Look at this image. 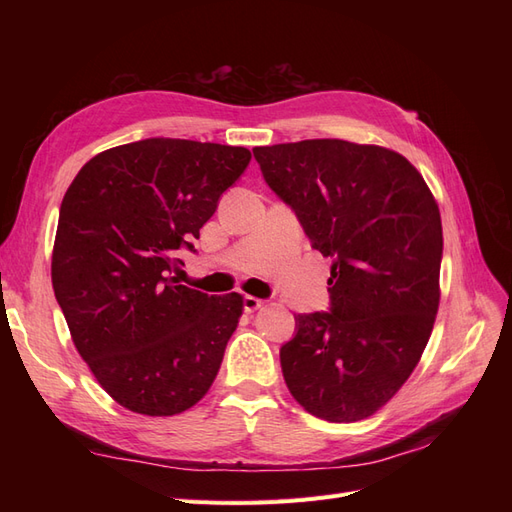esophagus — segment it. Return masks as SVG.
<instances>
[{"instance_id": "obj_1", "label": "esophagus", "mask_w": 512, "mask_h": 512, "mask_svg": "<svg viewBox=\"0 0 512 512\" xmlns=\"http://www.w3.org/2000/svg\"><path fill=\"white\" fill-rule=\"evenodd\" d=\"M262 305H265V301L262 299H258V297H250V294H247V297H243V307H245V312H256V309H260Z\"/></svg>"}]
</instances>
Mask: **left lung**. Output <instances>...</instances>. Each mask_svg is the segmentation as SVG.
Masks as SVG:
<instances>
[{
	"instance_id": "1",
	"label": "left lung",
	"mask_w": 512,
	"mask_h": 512,
	"mask_svg": "<svg viewBox=\"0 0 512 512\" xmlns=\"http://www.w3.org/2000/svg\"><path fill=\"white\" fill-rule=\"evenodd\" d=\"M269 188L333 258L331 312L297 316L280 350L288 391L329 423L376 414L404 386L440 305L442 220L401 153L314 138L254 147Z\"/></svg>"
}]
</instances>
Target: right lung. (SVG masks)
<instances>
[{"label": "right lung", "instance_id": "obj_1", "mask_svg": "<svg viewBox=\"0 0 512 512\" xmlns=\"http://www.w3.org/2000/svg\"><path fill=\"white\" fill-rule=\"evenodd\" d=\"M250 160L245 147L145 138L98 153L70 183L53 290L76 350L119 406L181 414L218 376L243 297H209L170 271Z\"/></svg>", "mask_w": 512, "mask_h": 512}]
</instances>
